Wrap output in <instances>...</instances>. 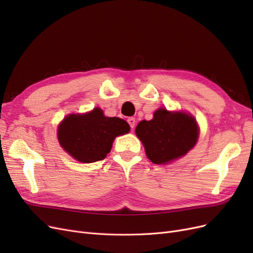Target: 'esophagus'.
Instances as JSON below:
<instances>
[{"instance_id":"obj_1","label":"esophagus","mask_w":253,"mask_h":253,"mask_svg":"<svg viewBox=\"0 0 253 253\" xmlns=\"http://www.w3.org/2000/svg\"><path fill=\"white\" fill-rule=\"evenodd\" d=\"M127 122H128L129 126H131V128L133 129V128H134V126H135V124H136V120H135V118H133V117H129V118H127Z\"/></svg>"}]
</instances>
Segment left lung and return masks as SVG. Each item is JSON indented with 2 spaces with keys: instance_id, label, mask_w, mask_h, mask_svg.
Returning <instances> with one entry per match:
<instances>
[{
  "instance_id": "obj_1",
  "label": "left lung",
  "mask_w": 253,
  "mask_h": 253,
  "mask_svg": "<svg viewBox=\"0 0 253 253\" xmlns=\"http://www.w3.org/2000/svg\"><path fill=\"white\" fill-rule=\"evenodd\" d=\"M136 135L143 143L151 162L164 165L187 154L194 147L198 128L190 115L159 109L152 120L139 122Z\"/></svg>"
}]
</instances>
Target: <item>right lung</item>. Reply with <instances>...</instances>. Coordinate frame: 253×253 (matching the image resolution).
Here are the masks:
<instances>
[{
	"instance_id": "add662e5",
	"label": "right lung",
	"mask_w": 253,
	"mask_h": 253,
	"mask_svg": "<svg viewBox=\"0 0 253 253\" xmlns=\"http://www.w3.org/2000/svg\"><path fill=\"white\" fill-rule=\"evenodd\" d=\"M129 131V126L118 117H105L100 109L83 115H70L58 129L62 148L81 163H95L109 154L116 136Z\"/></svg>"
}]
</instances>
